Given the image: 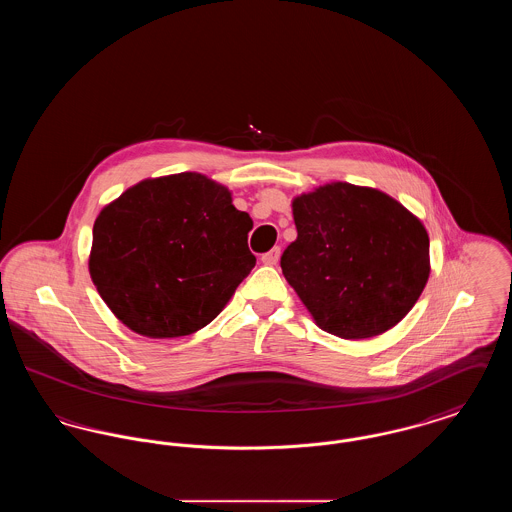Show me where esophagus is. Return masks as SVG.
Returning <instances> with one entry per match:
<instances>
[{"mask_svg": "<svg viewBox=\"0 0 512 512\" xmlns=\"http://www.w3.org/2000/svg\"><path fill=\"white\" fill-rule=\"evenodd\" d=\"M278 259H280V247H272L268 253H265V255L261 257V261H263L265 265H268V267L276 265Z\"/></svg>", "mask_w": 512, "mask_h": 512, "instance_id": "34e87169", "label": "esophagus"}]
</instances>
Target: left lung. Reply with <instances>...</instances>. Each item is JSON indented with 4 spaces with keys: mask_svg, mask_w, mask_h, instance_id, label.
I'll return each mask as SVG.
<instances>
[{
    "mask_svg": "<svg viewBox=\"0 0 512 512\" xmlns=\"http://www.w3.org/2000/svg\"><path fill=\"white\" fill-rule=\"evenodd\" d=\"M297 240L280 267L318 328L343 340L388 332L430 276L418 217L376 188L332 182L292 201Z\"/></svg>",
    "mask_w": 512,
    "mask_h": 512,
    "instance_id": "8db88e82",
    "label": "left lung"
}]
</instances>
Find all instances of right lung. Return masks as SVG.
Returning a JSON list of instances; mask_svg holds the SVG:
<instances>
[{
    "label": "right lung",
    "mask_w": 512,
    "mask_h": 512,
    "mask_svg": "<svg viewBox=\"0 0 512 512\" xmlns=\"http://www.w3.org/2000/svg\"><path fill=\"white\" fill-rule=\"evenodd\" d=\"M251 217L199 172L147 178L94 222L90 276L113 315L146 338L207 326L255 267Z\"/></svg>",
    "instance_id": "right-lung-1"
}]
</instances>
